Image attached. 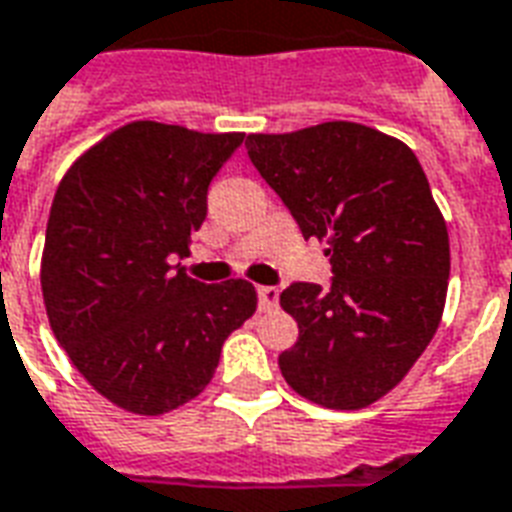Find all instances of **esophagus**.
Segmentation results:
<instances>
[{
    "label": "esophagus",
    "instance_id": "34e87169",
    "mask_svg": "<svg viewBox=\"0 0 512 512\" xmlns=\"http://www.w3.org/2000/svg\"><path fill=\"white\" fill-rule=\"evenodd\" d=\"M257 304H260V309H274L279 304V290L268 285L257 287Z\"/></svg>",
    "mask_w": 512,
    "mask_h": 512
}]
</instances>
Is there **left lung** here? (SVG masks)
<instances>
[{
    "mask_svg": "<svg viewBox=\"0 0 512 512\" xmlns=\"http://www.w3.org/2000/svg\"><path fill=\"white\" fill-rule=\"evenodd\" d=\"M246 154L333 268L328 287L279 295L298 323L282 377L320 407L363 410L407 377L442 320L450 244L429 179L407 143L355 121L255 132Z\"/></svg>",
    "mask_w": 512,
    "mask_h": 512,
    "instance_id": "left-lung-1",
    "label": "left lung"
}]
</instances>
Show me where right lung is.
Returning <instances> with one entry per match:
<instances>
[{"mask_svg": "<svg viewBox=\"0 0 512 512\" xmlns=\"http://www.w3.org/2000/svg\"><path fill=\"white\" fill-rule=\"evenodd\" d=\"M241 143L244 132L132 121L83 151L56 189L40 266L48 323L83 380L121 410L165 415L195 399L227 336L255 314L244 279L203 285L173 266Z\"/></svg>", "mask_w": 512, "mask_h": 512, "instance_id": "add662e5", "label": "right lung"}]
</instances>
